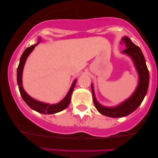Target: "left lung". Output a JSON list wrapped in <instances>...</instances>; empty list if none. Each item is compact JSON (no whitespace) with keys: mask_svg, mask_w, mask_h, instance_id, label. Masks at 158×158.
Segmentation results:
<instances>
[{"mask_svg":"<svg viewBox=\"0 0 158 158\" xmlns=\"http://www.w3.org/2000/svg\"><path fill=\"white\" fill-rule=\"evenodd\" d=\"M121 44H123L126 47V49L122 51V53L127 54L130 56L135 64L138 74H139V83H138L135 91L127 100L124 101L117 106L106 107L101 105L96 101V97H95L94 85H91L94 103L96 109L103 115L113 118L123 117V116L129 115L139 107L148 92L149 79H150L145 59H144L143 54L139 47L134 44L130 39L127 36H124L122 39Z\"/></svg>","mask_w":158,"mask_h":158,"instance_id":"left-lung-1","label":"left lung"}]
</instances>
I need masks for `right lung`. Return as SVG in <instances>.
<instances>
[{
	"label": "right lung",
	"instance_id": "obj_1",
	"mask_svg": "<svg viewBox=\"0 0 158 158\" xmlns=\"http://www.w3.org/2000/svg\"><path fill=\"white\" fill-rule=\"evenodd\" d=\"M41 38H39V42L37 44L31 45V47H27L25 49L23 53L21 55L20 62H19V64L17 68V83H18L19 85V89L20 91V94L21 95V97L23 99V101H25L26 103L34 111L39 112L41 114H52L57 113L62 111V110L65 109L68 106L69 103L70 102V98H71V95H72L73 90L74 89L75 83H76V80L74 81L73 83L72 84L70 90L67 94V96L64 97V98L56 104H48V103L41 102V101H38L31 98V96H29L27 93L25 92V90H23V86H22V73H23V69L24 64L27 60L28 56L29 55V54L31 52L32 50L34 49L36 45L40 42Z\"/></svg>",
	"mask_w": 158,
	"mask_h": 158
}]
</instances>
